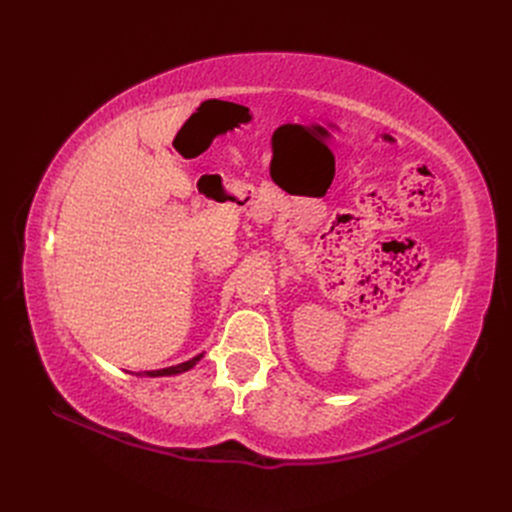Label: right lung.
<instances>
[{"label": "right lung", "instance_id": "1", "mask_svg": "<svg viewBox=\"0 0 512 512\" xmlns=\"http://www.w3.org/2000/svg\"><path fill=\"white\" fill-rule=\"evenodd\" d=\"M200 359H203V354L194 356V359L185 361V363H179V365H173V367H164V369H151V371H138L136 376H149V378H162V376H177V374H183V371L192 369Z\"/></svg>", "mask_w": 512, "mask_h": 512}]
</instances>
